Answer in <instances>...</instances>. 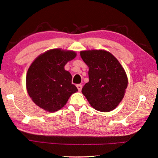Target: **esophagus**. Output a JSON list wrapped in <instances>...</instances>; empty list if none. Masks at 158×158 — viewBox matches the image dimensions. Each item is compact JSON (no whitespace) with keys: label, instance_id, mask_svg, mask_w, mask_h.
<instances>
[{"label":"esophagus","instance_id":"esophagus-1","mask_svg":"<svg viewBox=\"0 0 158 158\" xmlns=\"http://www.w3.org/2000/svg\"><path fill=\"white\" fill-rule=\"evenodd\" d=\"M82 85L81 84H78V85H77V89H78V90L79 91H81V89H82Z\"/></svg>","mask_w":158,"mask_h":158}]
</instances>
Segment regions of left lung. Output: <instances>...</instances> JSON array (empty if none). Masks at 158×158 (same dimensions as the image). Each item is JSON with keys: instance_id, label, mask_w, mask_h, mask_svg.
Instances as JSON below:
<instances>
[{"instance_id": "1", "label": "left lung", "mask_w": 158, "mask_h": 158, "mask_svg": "<svg viewBox=\"0 0 158 158\" xmlns=\"http://www.w3.org/2000/svg\"><path fill=\"white\" fill-rule=\"evenodd\" d=\"M89 68V81L81 92L91 106L101 112L115 109L123 98L127 77L122 64L112 53L103 49L80 52Z\"/></svg>"}]
</instances>
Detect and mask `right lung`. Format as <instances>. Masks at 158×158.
Segmentation results:
<instances>
[{
  "label": "right lung",
  "mask_w": 158,
  "mask_h": 158,
  "mask_svg": "<svg viewBox=\"0 0 158 158\" xmlns=\"http://www.w3.org/2000/svg\"><path fill=\"white\" fill-rule=\"evenodd\" d=\"M77 53L70 50L52 49L41 53L28 70L26 85L29 96L40 108L53 113L61 109L78 89L72 76L64 69Z\"/></svg>",
  "instance_id": "right-lung-1"
}]
</instances>
